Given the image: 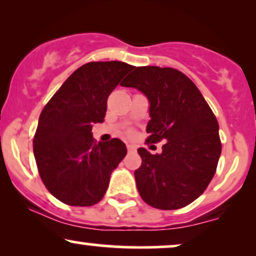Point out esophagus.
<instances>
[{
	"label": "esophagus",
	"instance_id": "1",
	"mask_svg": "<svg viewBox=\"0 0 256 256\" xmlns=\"http://www.w3.org/2000/svg\"><path fill=\"white\" fill-rule=\"evenodd\" d=\"M137 146L134 144H132V143H128V152H136Z\"/></svg>",
	"mask_w": 256,
	"mask_h": 256
}]
</instances>
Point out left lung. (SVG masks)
Instances as JSON below:
<instances>
[{"label": "left lung", "instance_id": "left-lung-1", "mask_svg": "<svg viewBox=\"0 0 256 256\" xmlns=\"http://www.w3.org/2000/svg\"><path fill=\"white\" fill-rule=\"evenodd\" d=\"M122 85L148 98L146 140H166L160 154L138 149L142 165L134 179L140 198L158 210L192 204L210 183L222 154L212 110L198 86L174 68L136 67Z\"/></svg>", "mask_w": 256, "mask_h": 256}]
</instances>
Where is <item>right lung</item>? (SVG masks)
<instances>
[{
    "mask_svg": "<svg viewBox=\"0 0 256 256\" xmlns=\"http://www.w3.org/2000/svg\"><path fill=\"white\" fill-rule=\"evenodd\" d=\"M134 68L120 61L85 64L43 108L34 154L46 188L64 204L88 207L101 201L112 172L125 158L122 140L96 144L91 130L104 122L108 96Z\"/></svg>",
    "mask_w": 256,
    "mask_h": 256,
    "instance_id": "right-lung-1",
    "label": "right lung"
}]
</instances>
